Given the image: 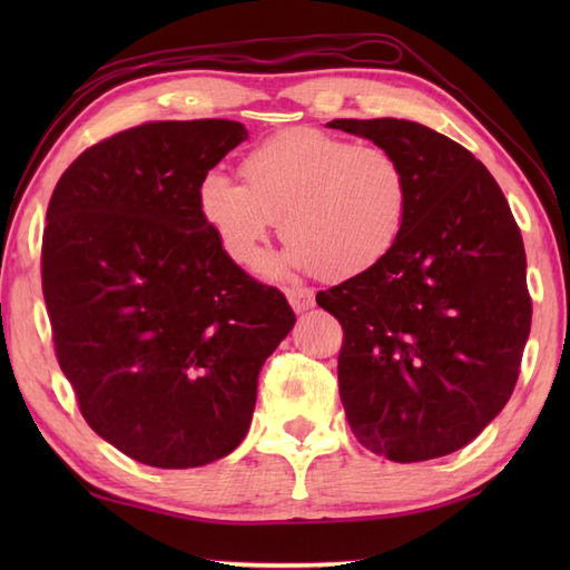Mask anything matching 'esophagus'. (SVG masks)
Here are the masks:
<instances>
[{
	"label": "esophagus",
	"mask_w": 570,
	"mask_h": 570,
	"mask_svg": "<svg viewBox=\"0 0 570 570\" xmlns=\"http://www.w3.org/2000/svg\"><path fill=\"white\" fill-rule=\"evenodd\" d=\"M286 298L296 313H304L316 306V294L311 288H286Z\"/></svg>",
	"instance_id": "34e87169"
}]
</instances>
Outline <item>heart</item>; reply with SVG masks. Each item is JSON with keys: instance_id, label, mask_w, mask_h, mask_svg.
Wrapping results in <instances>:
<instances>
[{"instance_id": "1", "label": "heart", "mask_w": 570, "mask_h": 570, "mask_svg": "<svg viewBox=\"0 0 570 570\" xmlns=\"http://www.w3.org/2000/svg\"><path fill=\"white\" fill-rule=\"evenodd\" d=\"M239 184L205 174L198 213L237 266L252 269L282 217L288 239L269 274L321 272L350 278L380 264L404 233L409 176L377 144H355L316 127H292L254 147Z\"/></svg>"}]
</instances>
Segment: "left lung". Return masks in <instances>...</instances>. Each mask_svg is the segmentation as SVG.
<instances>
[{
	"instance_id": "obj_1",
	"label": "left lung",
	"mask_w": 570,
	"mask_h": 570,
	"mask_svg": "<svg viewBox=\"0 0 570 570\" xmlns=\"http://www.w3.org/2000/svg\"><path fill=\"white\" fill-rule=\"evenodd\" d=\"M409 176L394 249L318 292L345 341L337 382L355 439L394 463L468 445L510 402L531 328L522 233L498 180L458 141L409 119H333Z\"/></svg>"
}]
</instances>
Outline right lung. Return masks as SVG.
<instances>
[{
    "instance_id": "obj_1",
    "label": "right lung",
    "mask_w": 570,
    "mask_h": 570,
    "mask_svg": "<svg viewBox=\"0 0 570 570\" xmlns=\"http://www.w3.org/2000/svg\"><path fill=\"white\" fill-rule=\"evenodd\" d=\"M247 139L229 119L147 122L85 149L48 203L41 282L88 426L151 468H198L247 435L257 380L296 316L198 213Z\"/></svg>"
}]
</instances>
